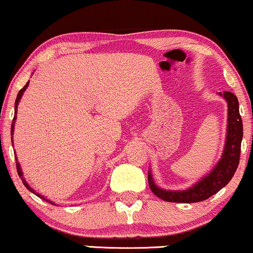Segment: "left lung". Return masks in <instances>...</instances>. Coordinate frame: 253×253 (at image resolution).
<instances>
[{
    "label": "left lung",
    "mask_w": 253,
    "mask_h": 253,
    "mask_svg": "<svg viewBox=\"0 0 253 253\" xmlns=\"http://www.w3.org/2000/svg\"><path fill=\"white\" fill-rule=\"evenodd\" d=\"M228 101V134H226V142L223 152L222 159L217 164L212 171L203 180H201L193 188L183 191H170L164 190L156 187L153 181L152 175L148 172V184L150 190L155 196L167 202L174 203H196L201 201L208 200L212 195L225 187L231 181L239 165L241 158V145L243 139V121L239 114L238 99L232 92L219 93Z\"/></svg>",
    "instance_id": "1"
}]
</instances>
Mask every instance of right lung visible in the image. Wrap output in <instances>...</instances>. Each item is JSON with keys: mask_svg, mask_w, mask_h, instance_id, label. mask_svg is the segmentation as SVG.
Masks as SVG:
<instances>
[{"mask_svg": "<svg viewBox=\"0 0 253 253\" xmlns=\"http://www.w3.org/2000/svg\"><path fill=\"white\" fill-rule=\"evenodd\" d=\"M28 84H29V83H27V84H25V86H24L23 88H21V89H20V92H18V94H17V98H16V101H15V116H14V119H12V124H11V134L14 133V123H15V119H16V111H17V105H18V101H20V99H21V97H22V94H23V92L25 91V89H27V87H28ZM16 169H17V174H18V176L21 177V180H22V182H23V184L25 185V188H27V189L30 190L31 193L36 194L38 197H41V198H43V200H45V198H44L43 196H42V195L37 194V193H35L34 189H31L30 185H29V184L27 183V182H25L24 177H23V174H22V170H21L20 164H18V162H16ZM45 201H46V202L51 203V204H53V203L51 202V201H49V200H45Z\"/></svg>", "mask_w": 253, "mask_h": 253, "instance_id": "add662e5", "label": "right lung"}]
</instances>
